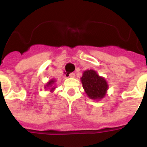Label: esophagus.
Masks as SVG:
<instances>
[{"instance_id": "1", "label": "esophagus", "mask_w": 147, "mask_h": 147, "mask_svg": "<svg viewBox=\"0 0 147 147\" xmlns=\"http://www.w3.org/2000/svg\"><path fill=\"white\" fill-rule=\"evenodd\" d=\"M69 76H70V77H71V78L74 77V76H75V73H71V74H69Z\"/></svg>"}]
</instances>
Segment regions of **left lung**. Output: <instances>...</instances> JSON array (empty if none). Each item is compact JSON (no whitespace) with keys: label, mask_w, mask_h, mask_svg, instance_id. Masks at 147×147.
<instances>
[{"label":"left lung","mask_w":147,"mask_h":147,"mask_svg":"<svg viewBox=\"0 0 147 147\" xmlns=\"http://www.w3.org/2000/svg\"><path fill=\"white\" fill-rule=\"evenodd\" d=\"M81 81L83 88L90 98L100 100L105 96L108 84L105 78L98 75L96 71L94 70L84 71Z\"/></svg>","instance_id":"obj_1"}]
</instances>
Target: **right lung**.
I'll list each match as a JSON object with an SVG mask.
<instances>
[{"label": "right lung", "mask_w": 147, "mask_h": 147, "mask_svg": "<svg viewBox=\"0 0 147 147\" xmlns=\"http://www.w3.org/2000/svg\"><path fill=\"white\" fill-rule=\"evenodd\" d=\"M54 82H55V80H51L50 81H49V82H48L47 84H46V86H45V88H51V91H53V90H54L55 89V87H54V86L52 87V85H54Z\"/></svg>", "instance_id": "obj_1"}]
</instances>
